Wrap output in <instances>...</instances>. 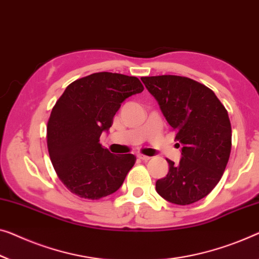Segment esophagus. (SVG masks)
<instances>
[{
    "mask_svg": "<svg viewBox=\"0 0 259 259\" xmlns=\"http://www.w3.org/2000/svg\"><path fill=\"white\" fill-rule=\"evenodd\" d=\"M137 158H138V159L143 160V161H148L150 159L149 156H144V154H142V153H138L137 154Z\"/></svg>",
    "mask_w": 259,
    "mask_h": 259,
    "instance_id": "obj_1",
    "label": "esophagus"
}]
</instances>
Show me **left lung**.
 I'll list each match as a JSON object with an SVG mask.
<instances>
[{
	"label": "left lung",
	"mask_w": 259,
	"mask_h": 259,
	"mask_svg": "<svg viewBox=\"0 0 259 259\" xmlns=\"http://www.w3.org/2000/svg\"><path fill=\"white\" fill-rule=\"evenodd\" d=\"M157 100L181 146L179 164L167 159L168 173L156 181L161 198L191 204L209 194L229 160L231 125L228 111L204 84L179 75L142 78Z\"/></svg>",
	"instance_id": "8db88e82"
}]
</instances>
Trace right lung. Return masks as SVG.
Listing matches in <instances>:
<instances>
[{
    "instance_id": "add662e5",
    "label": "right lung",
    "mask_w": 259,
    "mask_h": 259,
    "mask_svg": "<svg viewBox=\"0 0 259 259\" xmlns=\"http://www.w3.org/2000/svg\"><path fill=\"white\" fill-rule=\"evenodd\" d=\"M143 90L136 76L100 72L68 84L56 102L48 122L49 154L61 183L75 195L98 200L122 186L136 157L113 154L100 136L121 103Z\"/></svg>"
}]
</instances>
